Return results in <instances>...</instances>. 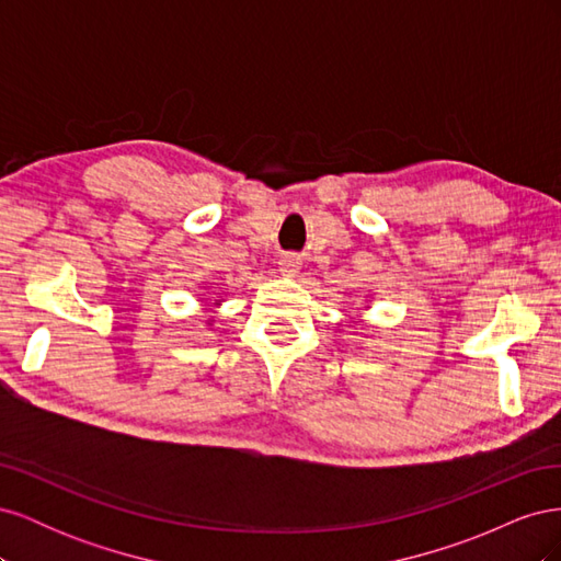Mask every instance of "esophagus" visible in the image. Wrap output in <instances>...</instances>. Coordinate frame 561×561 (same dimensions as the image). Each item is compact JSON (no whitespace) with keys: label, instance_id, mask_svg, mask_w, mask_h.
Segmentation results:
<instances>
[{"label":"esophagus","instance_id":"esophagus-1","mask_svg":"<svg viewBox=\"0 0 561 561\" xmlns=\"http://www.w3.org/2000/svg\"><path fill=\"white\" fill-rule=\"evenodd\" d=\"M278 268L285 278H295L301 268V260L297 257V254H283V260L278 262Z\"/></svg>","mask_w":561,"mask_h":561}]
</instances>
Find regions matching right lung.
I'll list each match as a JSON object with an SVG mask.
<instances>
[{
  "instance_id": "obj_1",
  "label": "right lung",
  "mask_w": 561,
  "mask_h": 561,
  "mask_svg": "<svg viewBox=\"0 0 561 561\" xmlns=\"http://www.w3.org/2000/svg\"><path fill=\"white\" fill-rule=\"evenodd\" d=\"M215 307H219V299H215ZM206 325H213V318L206 320Z\"/></svg>"
}]
</instances>
